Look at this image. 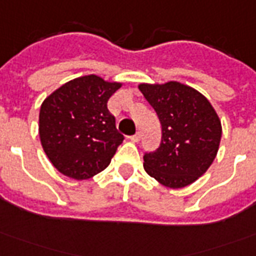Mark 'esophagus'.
<instances>
[{
	"label": "esophagus",
	"instance_id": "1",
	"mask_svg": "<svg viewBox=\"0 0 256 256\" xmlns=\"http://www.w3.org/2000/svg\"><path fill=\"white\" fill-rule=\"evenodd\" d=\"M140 138H142L140 132H136L135 135L130 136V140H132V142H139V140H140Z\"/></svg>",
	"mask_w": 256,
	"mask_h": 256
}]
</instances>
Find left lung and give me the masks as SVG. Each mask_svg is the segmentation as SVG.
<instances>
[{
  "instance_id": "obj_1",
  "label": "left lung",
  "mask_w": 256,
  "mask_h": 256,
  "mask_svg": "<svg viewBox=\"0 0 256 256\" xmlns=\"http://www.w3.org/2000/svg\"><path fill=\"white\" fill-rule=\"evenodd\" d=\"M162 126L160 147L144 152V169L169 188L198 180L212 165L221 140V121L200 92L178 82L140 84Z\"/></svg>"
}]
</instances>
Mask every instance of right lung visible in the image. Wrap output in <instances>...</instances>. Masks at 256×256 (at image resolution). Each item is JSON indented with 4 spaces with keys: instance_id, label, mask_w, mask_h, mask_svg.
I'll list each match as a JSON object with an SVG mask.
<instances>
[{
    "instance_id": "obj_1",
    "label": "right lung",
    "mask_w": 256,
    "mask_h": 256,
    "mask_svg": "<svg viewBox=\"0 0 256 256\" xmlns=\"http://www.w3.org/2000/svg\"><path fill=\"white\" fill-rule=\"evenodd\" d=\"M120 87L88 74L65 83L44 100L40 143L62 174L86 180L108 168L124 140L108 109V100Z\"/></svg>"
}]
</instances>
